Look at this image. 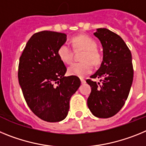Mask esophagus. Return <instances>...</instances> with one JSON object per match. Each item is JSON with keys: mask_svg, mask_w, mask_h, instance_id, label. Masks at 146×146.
Masks as SVG:
<instances>
[{"mask_svg": "<svg viewBox=\"0 0 146 146\" xmlns=\"http://www.w3.org/2000/svg\"><path fill=\"white\" fill-rule=\"evenodd\" d=\"M81 82H82V84H84L86 82V81L84 79H83V78H81Z\"/></svg>", "mask_w": 146, "mask_h": 146, "instance_id": "1", "label": "esophagus"}]
</instances>
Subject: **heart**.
<instances>
[{"mask_svg": "<svg viewBox=\"0 0 146 146\" xmlns=\"http://www.w3.org/2000/svg\"><path fill=\"white\" fill-rule=\"evenodd\" d=\"M73 44L76 48H82L85 50L82 57L81 62H74L68 69V74L78 77H84L90 73L92 70V64H98L100 62V54L96 48L97 44L96 41L91 37L86 35H78L72 40ZM58 56L59 59L66 64L71 62L73 59V50L70 45L64 43L58 49Z\"/></svg>", "mask_w": 146, "mask_h": 146, "instance_id": "obj_1", "label": "heart"}]
</instances>
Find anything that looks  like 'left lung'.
I'll list each match as a JSON object with an SVG mask.
<instances>
[{"label": "left lung", "instance_id": "8db88e82", "mask_svg": "<svg viewBox=\"0 0 146 146\" xmlns=\"http://www.w3.org/2000/svg\"><path fill=\"white\" fill-rule=\"evenodd\" d=\"M94 35L103 47V60L92 78H100L96 83L86 82L91 87L87 106L92 115L108 118L118 112L129 96L133 82L131 54L125 42L117 34L105 28L97 29Z\"/></svg>", "mask_w": 146, "mask_h": 146}]
</instances>
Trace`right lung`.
I'll list each match as a JSON object with an SVG mask.
<instances>
[{"label":"right lung","mask_w":146,"mask_h":146,"mask_svg":"<svg viewBox=\"0 0 146 146\" xmlns=\"http://www.w3.org/2000/svg\"><path fill=\"white\" fill-rule=\"evenodd\" d=\"M66 40L63 33H36L20 57L18 80L24 98L31 111L47 122L67 117L70 98L81 85L77 76H64L67 68L57 52Z\"/></svg>","instance_id":"obj_1"}]
</instances>
